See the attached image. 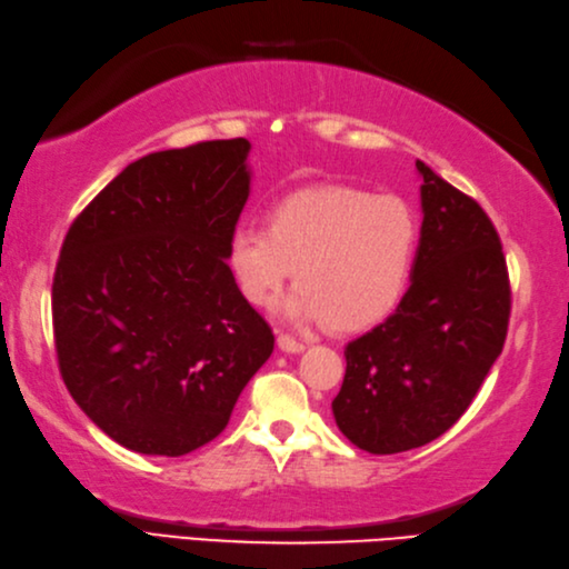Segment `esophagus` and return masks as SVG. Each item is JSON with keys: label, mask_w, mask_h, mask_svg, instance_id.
<instances>
[{"label": "esophagus", "mask_w": 569, "mask_h": 569, "mask_svg": "<svg viewBox=\"0 0 569 569\" xmlns=\"http://www.w3.org/2000/svg\"><path fill=\"white\" fill-rule=\"evenodd\" d=\"M277 346H280L284 352H301L307 348L305 340H297L295 336H289L284 331H277Z\"/></svg>", "instance_id": "34e87169"}]
</instances>
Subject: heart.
Here are the masks:
<instances>
[{"instance_id":"b5f03b06","label":"heart","mask_w":569,"mask_h":569,"mask_svg":"<svg viewBox=\"0 0 569 569\" xmlns=\"http://www.w3.org/2000/svg\"><path fill=\"white\" fill-rule=\"evenodd\" d=\"M419 221L407 201L348 184L299 189L277 201L268 226H238L226 264L246 301L268 307L295 270L287 299L297 319L336 333L382 323L407 292Z\"/></svg>"}]
</instances>
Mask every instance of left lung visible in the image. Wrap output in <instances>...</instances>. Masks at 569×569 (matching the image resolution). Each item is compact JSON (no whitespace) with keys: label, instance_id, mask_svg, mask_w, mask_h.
<instances>
[{"label":"left lung","instance_id":"1","mask_svg":"<svg viewBox=\"0 0 569 569\" xmlns=\"http://www.w3.org/2000/svg\"><path fill=\"white\" fill-rule=\"evenodd\" d=\"M421 241L397 311L346 346L336 423L375 456L421 448L470 407L509 331L511 282L487 211L416 160Z\"/></svg>","mask_w":569,"mask_h":569}]
</instances>
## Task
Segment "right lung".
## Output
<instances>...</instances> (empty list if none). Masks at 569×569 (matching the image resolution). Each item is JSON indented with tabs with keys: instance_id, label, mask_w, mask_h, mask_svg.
<instances>
[{
	"instance_id": "add662e5",
	"label": "right lung",
	"mask_w": 569,
	"mask_h": 569,
	"mask_svg": "<svg viewBox=\"0 0 569 569\" xmlns=\"http://www.w3.org/2000/svg\"><path fill=\"white\" fill-rule=\"evenodd\" d=\"M246 138L131 162L70 223L53 274L58 368L123 448L187 456L217 438L272 356L226 246L246 207Z\"/></svg>"
}]
</instances>
